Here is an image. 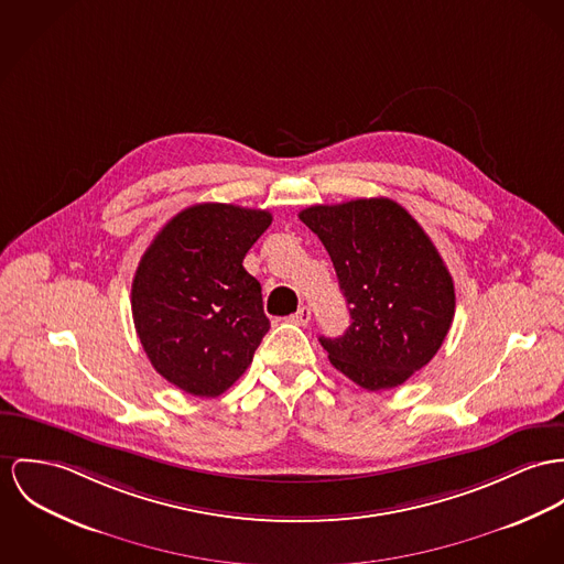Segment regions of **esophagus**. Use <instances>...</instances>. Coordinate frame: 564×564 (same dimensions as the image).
Instances as JSON below:
<instances>
[{
	"label": "esophagus",
	"mask_w": 564,
	"mask_h": 564,
	"mask_svg": "<svg viewBox=\"0 0 564 564\" xmlns=\"http://www.w3.org/2000/svg\"><path fill=\"white\" fill-rule=\"evenodd\" d=\"M290 319H292L294 324H299V326H306V324L311 322V308H308L306 304H303Z\"/></svg>",
	"instance_id": "obj_1"
}]
</instances>
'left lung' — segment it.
I'll use <instances>...</instances> for the list:
<instances>
[{"instance_id": "obj_1", "label": "left lung", "mask_w": 564, "mask_h": 564, "mask_svg": "<svg viewBox=\"0 0 564 564\" xmlns=\"http://www.w3.org/2000/svg\"><path fill=\"white\" fill-rule=\"evenodd\" d=\"M326 247L351 324L319 337L335 369L367 390L423 369L455 315L453 276L414 217L389 197L311 206L299 215Z\"/></svg>"}]
</instances>
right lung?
Returning a JSON list of instances; mask_svg holds the SVG:
<instances>
[{"mask_svg":"<svg viewBox=\"0 0 564 564\" xmlns=\"http://www.w3.org/2000/svg\"><path fill=\"white\" fill-rule=\"evenodd\" d=\"M268 210L197 204L177 213L137 265L132 319L152 367L195 397H218L251 365L270 328L242 260Z\"/></svg>","mask_w":564,"mask_h":564,"instance_id":"add662e5","label":"right lung"}]
</instances>
